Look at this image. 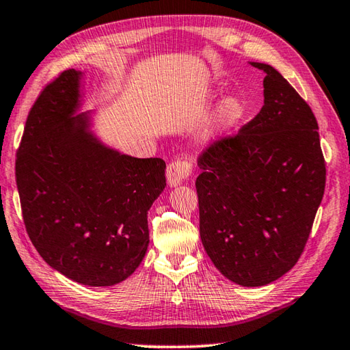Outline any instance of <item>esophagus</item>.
Listing matches in <instances>:
<instances>
[{
	"mask_svg": "<svg viewBox=\"0 0 350 350\" xmlns=\"http://www.w3.org/2000/svg\"><path fill=\"white\" fill-rule=\"evenodd\" d=\"M191 173V167L185 161H174L167 167V180L170 187H177L185 179H188Z\"/></svg>",
	"mask_w": 350,
	"mask_h": 350,
	"instance_id": "obj_1",
	"label": "esophagus"
}]
</instances>
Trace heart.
Wrapping results in <instances>:
<instances>
[{"mask_svg":"<svg viewBox=\"0 0 350 350\" xmlns=\"http://www.w3.org/2000/svg\"><path fill=\"white\" fill-rule=\"evenodd\" d=\"M245 116V105L238 97H228L218 105L215 113V126L218 130H232L237 127Z\"/></svg>","mask_w":350,"mask_h":350,"instance_id":"obj_1","label":"heart"}]
</instances>
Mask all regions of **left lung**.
Segmentation results:
<instances>
[{
    "mask_svg": "<svg viewBox=\"0 0 350 350\" xmlns=\"http://www.w3.org/2000/svg\"><path fill=\"white\" fill-rule=\"evenodd\" d=\"M264 106L238 135L198 157L200 238L223 276L262 286L290 271L305 249L325 193L326 167L311 107L275 68Z\"/></svg>",
    "mask_w": 350,
    "mask_h": 350,
    "instance_id": "obj_1",
    "label": "left lung"
}]
</instances>
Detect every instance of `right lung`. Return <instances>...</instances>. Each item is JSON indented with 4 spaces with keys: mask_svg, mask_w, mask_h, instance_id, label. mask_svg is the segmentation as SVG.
<instances>
[{
    "mask_svg": "<svg viewBox=\"0 0 350 350\" xmlns=\"http://www.w3.org/2000/svg\"><path fill=\"white\" fill-rule=\"evenodd\" d=\"M80 71L44 88L16 154L24 224L44 261L75 282L111 286L138 269L147 214L165 188V162L106 147L81 106Z\"/></svg>",
    "mask_w": 350,
    "mask_h": 350,
    "instance_id": "1",
    "label": "right lung"
}]
</instances>
